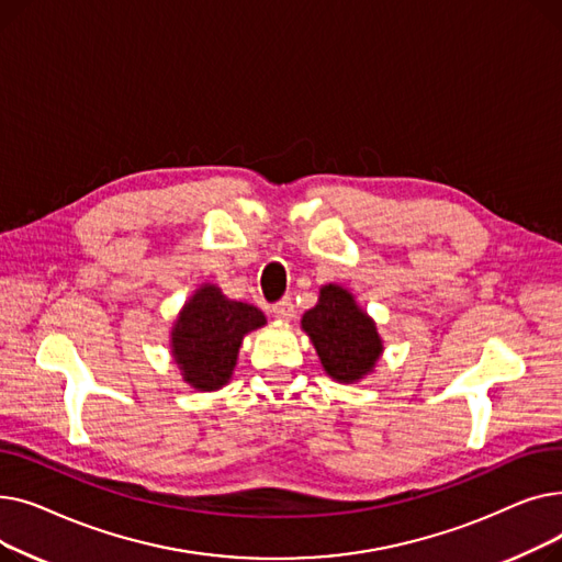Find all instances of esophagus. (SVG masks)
<instances>
[{"label": "esophagus", "instance_id": "1", "mask_svg": "<svg viewBox=\"0 0 562 562\" xmlns=\"http://www.w3.org/2000/svg\"><path fill=\"white\" fill-rule=\"evenodd\" d=\"M273 314L280 321H291L293 318V303H291V299H282L280 303H276L273 305Z\"/></svg>", "mask_w": 562, "mask_h": 562}]
</instances>
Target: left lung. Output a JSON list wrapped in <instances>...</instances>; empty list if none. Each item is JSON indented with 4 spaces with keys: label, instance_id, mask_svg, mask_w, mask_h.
<instances>
[{
    "label": "left lung",
    "instance_id": "8db88e82",
    "mask_svg": "<svg viewBox=\"0 0 562 562\" xmlns=\"http://www.w3.org/2000/svg\"><path fill=\"white\" fill-rule=\"evenodd\" d=\"M301 328L310 335L326 373L346 385L371 373L382 356L373 318L339 284L321 286L318 303L303 314Z\"/></svg>",
    "mask_w": 562,
    "mask_h": 562
}]
</instances>
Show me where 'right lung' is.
Masks as SVG:
<instances>
[{
  "label": "right lung",
  "instance_id": "obj_1",
  "mask_svg": "<svg viewBox=\"0 0 562 562\" xmlns=\"http://www.w3.org/2000/svg\"><path fill=\"white\" fill-rule=\"evenodd\" d=\"M266 326L261 310L229 301L216 284H202L184 303L170 330V352L184 382L198 392L227 385L241 341Z\"/></svg>",
  "mask_w": 562,
  "mask_h": 562
}]
</instances>
